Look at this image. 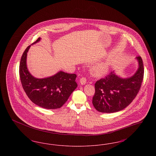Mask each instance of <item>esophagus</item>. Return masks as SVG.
<instances>
[{
    "label": "esophagus",
    "mask_w": 156,
    "mask_h": 156,
    "mask_svg": "<svg viewBox=\"0 0 156 156\" xmlns=\"http://www.w3.org/2000/svg\"><path fill=\"white\" fill-rule=\"evenodd\" d=\"M80 83L81 85H84L87 83V79L85 77H82L80 79Z\"/></svg>",
    "instance_id": "esophagus-1"
}]
</instances>
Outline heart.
<instances>
[{"label": "heart", "mask_w": 156, "mask_h": 156, "mask_svg": "<svg viewBox=\"0 0 156 156\" xmlns=\"http://www.w3.org/2000/svg\"><path fill=\"white\" fill-rule=\"evenodd\" d=\"M108 69V67L105 64H100L93 67L92 72L94 74L97 76H100L105 74Z\"/></svg>", "instance_id": "heart-1"}]
</instances>
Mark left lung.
Returning <instances> with one entry per match:
<instances>
[{
  "mask_svg": "<svg viewBox=\"0 0 156 156\" xmlns=\"http://www.w3.org/2000/svg\"><path fill=\"white\" fill-rule=\"evenodd\" d=\"M136 58L139 66L132 77L123 79L113 71L96 82L92 104L98 111L102 113L120 111L133 101L140 89L144 76L142 58L140 56Z\"/></svg>",
  "mask_w": 156,
  "mask_h": 156,
  "instance_id": "obj_1",
  "label": "left lung"
}]
</instances>
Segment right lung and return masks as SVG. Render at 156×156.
Here are the masks:
<instances>
[{
	"instance_id": "add662e5",
	"label": "right lung",
	"mask_w": 156,
	"mask_h": 156,
	"mask_svg": "<svg viewBox=\"0 0 156 156\" xmlns=\"http://www.w3.org/2000/svg\"><path fill=\"white\" fill-rule=\"evenodd\" d=\"M40 40V37L32 44ZM29 45L23 54L19 66V75L23 88L30 100L47 109L60 108L77 87L76 75L59 71L52 76L38 79L33 77L26 66Z\"/></svg>"
}]
</instances>
